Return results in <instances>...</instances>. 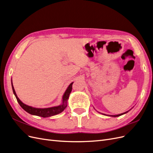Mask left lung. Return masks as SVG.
Instances as JSON below:
<instances>
[{"instance_id":"obj_1","label":"left lung","mask_w":153,"mask_h":153,"mask_svg":"<svg viewBox=\"0 0 153 153\" xmlns=\"http://www.w3.org/2000/svg\"><path fill=\"white\" fill-rule=\"evenodd\" d=\"M129 110L127 111V112H124V113H123V114H118V115H109V116H111V117H116L121 116V115H123V114H125L128 113ZM103 114V115H106V114Z\"/></svg>"}]
</instances>
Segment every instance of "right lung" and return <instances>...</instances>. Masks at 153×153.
I'll list each match as a JSON object with an SVG mask.
<instances>
[{"label": "right lung", "mask_w": 153, "mask_h": 153, "mask_svg": "<svg viewBox=\"0 0 153 153\" xmlns=\"http://www.w3.org/2000/svg\"><path fill=\"white\" fill-rule=\"evenodd\" d=\"M73 84V82L71 83V84L69 85V86L67 88V89L66 90L65 92H64V94H63L61 105H60L57 106H53V107L40 108H34V107H32V106L27 105L23 103L22 101L18 98V96L16 94V92L15 91V89H14V87L13 85V82H12V79H11V86H12L13 91V94H15L16 98L17 100V101L18 102V103H19V105H20L21 107L25 111H26L27 112H28L29 114H30L31 115H37V116H39V117H48L53 116V115H55L59 114L60 113H61L62 111L66 108L68 100L69 99V96L72 91Z\"/></svg>", "instance_id": "obj_1"}]
</instances>
